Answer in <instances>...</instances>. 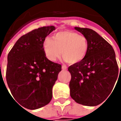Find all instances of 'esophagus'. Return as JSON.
<instances>
[{"mask_svg":"<svg viewBox=\"0 0 121 121\" xmlns=\"http://www.w3.org/2000/svg\"><path fill=\"white\" fill-rule=\"evenodd\" d=\"M67 69V67L66 65H62V69L63 70H66Z\"/></svg>","mask_w":121,"mask_h":121,"instance_id":"34e87169","label":"esophagus"}]
</instances>
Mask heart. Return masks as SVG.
Segmentation results:
<instances>
[{
  "label": "heart",
  "instance_id": "heart-1",
  "mask_svg": "<svg viewBox=\"0 0 121 121\" xmlns=\"http://www.w3.org/2000/svg\"><path fill=\"white\" fill-rule=\"evenodd\" d=\"M88 49L86 37L70 30L58 31L53 35V39L46 38L43 42L45 56L50 61H55L62 54L67 63H77L85 58Z\"/></svg>",
  "mask_w": 121,
  "mask_h": 121
}]
</instances>
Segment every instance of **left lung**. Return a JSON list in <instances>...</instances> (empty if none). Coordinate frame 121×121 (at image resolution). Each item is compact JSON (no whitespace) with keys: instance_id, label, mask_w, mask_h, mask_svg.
<instances>
[{"instance_id":"8db88e82","label":"left lung","mask_w":121,"mask_h":121,"mask_svg":"<svg viewBox=\"0 0 121 121\" xmlns=\"http://www.w3.org/2000/svg\"><path fill=\"white\" fill-rule=\"evenodd\" d=\"M75 29L87 38L89 49L83 60L68 68L71 75L70 95L78 104L94 106L107 98L117 79L119 67L115 52L95 31L77 27Z\"/></svg>"}]
</instances>
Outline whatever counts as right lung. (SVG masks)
<instances>
[{"mask_svg": "<svg viewBox=\"0 0 121 121\" xmlns=\"http://www.w3.org/2000/svg\"><path fill=\"white\" fill-rule=\"evenodd\" d=\"M54 30L42 27L22 35L8 54L7 84L14 100L27 109L40 108L52 100L61 65L46 58L43 42Z\"/></svg>", "mask_w": 121, "mask_h": 121, "instance_id": "1", "label": "right lung"}]
</instances>
